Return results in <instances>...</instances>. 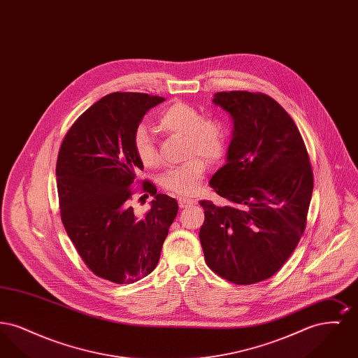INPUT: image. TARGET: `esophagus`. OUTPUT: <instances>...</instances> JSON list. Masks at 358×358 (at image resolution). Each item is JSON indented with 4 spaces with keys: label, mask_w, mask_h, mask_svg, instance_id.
Segmentation results:
<instances>
[{
    "label": "esophagus",
    "mask_w": 358,
    "mask_h": 358,
    "mask_svg": "<svg viewBox=\"0 0 358 358\" xmlns=\"http://www.w3.org/2000/svg\"><path fill=\"white\" fill-rule=\"evenodd\" d=\"M197 203L194 199H187V197H180L178 199V204L181 208H187V206H190V205H194Z\"/></svg>",
    "instance_id": "1"
}]
</instances>
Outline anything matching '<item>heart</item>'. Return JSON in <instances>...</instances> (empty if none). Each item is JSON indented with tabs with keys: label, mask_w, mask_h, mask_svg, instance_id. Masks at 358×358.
Returning a JSON list of instances; mask_svg holds the SVG:
<instances>
[{
	"label": "heart",
	"mask_w": 358,
	"mask_h": 358,
	"mask_svg": "<svg viewBox=\"0 0 358 358\" xmlns=\"http://www.w3.org/2000/svg\"><path fill=\"white\" fill-rule=\"evenodd\" d=\"M158 126L169 134L185 136V157H190L182 165L165 171L159 178L161 185L177 196L194 194L200 189L206 169L204 159L199 157L203 156L208 162H215L225 150L224 124L220 120L204 118L197 108L187 103H174L159 114ZM133 146L143 166L154 168L158 165L159 155L153 138L145 127L136 130ZM197 155L201 156L197 157Z\"/></svg>",
	"instance_id": "obj_1"
}]
</instances>
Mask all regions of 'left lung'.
<instances>
[{"instance_id":"1","label":"left lung","mask_w":358,"mask_h":358,"mask_svg":"<svg viewBox=\"0 0 358 358\" xmlns=\"http://www.w3.org/2000/svg\"><path fill=\"white\" fill-rule=\"evenodd\" d=\"M213 103L234 120L225 165L209 185L225 199L201 200L200 241L208 267L236 285L271 278L306 228L313 171L302 136L268 95L217 92Z\"/></svg>"}]
</instances>
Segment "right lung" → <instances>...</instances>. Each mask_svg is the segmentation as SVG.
<instances>
[{
  "label": "right lung",
  "instance_id": "1",
  "mask_svg": "<svg viewBox=\"0 0 358 358\" xmlns=\"http://www.w3.org/2000/svg\"><path fill=\"white\" fill-rule=\"evenodd\" d=\"M139 92H113L75 120L60 146L56 177L60 216L85 266L96 276L130 285L158 264L162 244L177 216L178 204L157 193L150 210L139 217L130 205L143 165L133 136L145 114L164 102Z\"/></svg>",
  "mask_w": 358,
  "mask_h": 358
}]
</instances>
